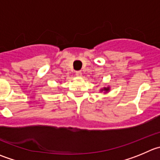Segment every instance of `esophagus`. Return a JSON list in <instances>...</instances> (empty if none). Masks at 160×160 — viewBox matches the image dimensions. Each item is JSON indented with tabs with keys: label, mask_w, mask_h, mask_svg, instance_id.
I'll use <instances>...</instances> for the list:
<instances>
[{
	"label": "esophagus",
	"mask_w": 160,
	"mask_h": 160,
	"mask_svg": "<svg viewBox=\"0 0 160 160\" xmlns=\"http://www.w3.org/2000/svg\"><path fill=\"white\" fill-rule=\"evenodd\" d=\"M75 74H76V75H77V76H79V77H81L82 74V71H76Z\"/></svg>",
	"instance_id": "esophagus-1"
}]
</instances>
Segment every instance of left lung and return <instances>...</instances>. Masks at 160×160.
<instances>
[{"label":"left lung","instance_id":"8db88e82","mask_svg":"<svg viewBox=\"0 0 160 160\" xmlns=\"http://www.w3.org/2000/svg\"><path fill=\"white\" fill-rule=\"evenodd\" d=\"M110 91V86H108V87H104L103 89H100V92H104V93H107Z\"/></svg>","mask_w":160,"mask_h":160}]
</instances>
